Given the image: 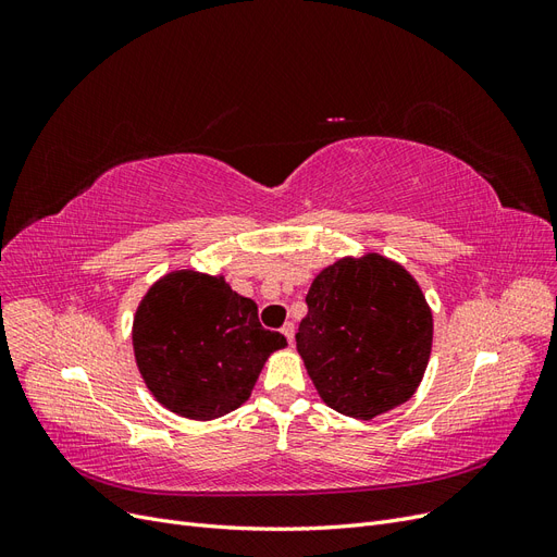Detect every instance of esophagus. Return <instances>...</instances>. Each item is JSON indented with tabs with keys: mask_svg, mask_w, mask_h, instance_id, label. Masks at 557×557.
Segmentation results:
<instances>
[{
	"mask_svg": "<svg viewBox=\"0 0 557 557\" xmlns=\"http://www.w3.org/2000/svg\"><path fill=\"white\" fill-rule=\"evenodd\" d=\"M281 332H283L285 339H288V344H293V339H295V325H293V323H285V325L281 327Z\"/></svg>",
	"mask_w": 557,
	"mask_h": 557,
	"instance_id": "34e87169",
	"label": "esophagus"
}]
</instances>
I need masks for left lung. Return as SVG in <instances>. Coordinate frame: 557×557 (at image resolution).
<instances>
[{
	"label": "left lung",
	"instance_id": "1",
	"mask_svg": "<svg viewBox=\"0 0 557 557\" xmlns=\"http://www.w3.org/2000/svg\"><path fill=\"white\" fill-rule=\"evenodd\" d=\"M295 334L330 409L369 420L407 401L432 348V311L401 264L376 252L320 272Z\"/></svg>",
	"mask_w": 557,
	"mask_h": 557
}]
</instances>
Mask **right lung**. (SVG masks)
<instances>
[{
    "label": "right lung",
    "instance_id": "1",
    "mask_svg": "<svg viewBox=\"0 0 557 557\" xmlns=\"http://www.w3.org/2000/svg\"><path fill=\"white\" fill-rule=\"evenodd\" d=\"M132 344L160 404L185 418L211 420L242 407L267 358L288 342L264 330L256 301L234 293L223 276L181 269L141 299Z\"/></svg>",
    "mask_w": 557,
    "mask_h": 557
}]
</instances>
